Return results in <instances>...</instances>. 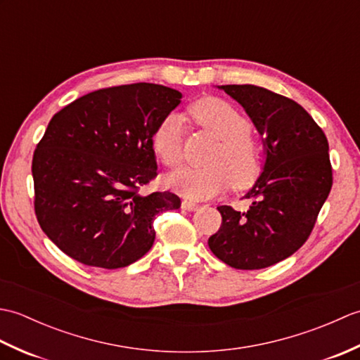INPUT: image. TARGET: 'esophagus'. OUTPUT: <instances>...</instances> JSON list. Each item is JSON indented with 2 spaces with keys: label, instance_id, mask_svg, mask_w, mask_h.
I'll use <instances>...</instances> for the list:
<instances>
[{
  "label": "esophagus",
  "instance_id": "1",
  "mask_svg": "<svg viewBox=\"0 0 360 360\" xmlns=\"http://www.w3.org/2000/svg\"><path fill=\"white\" fill-rule=\"evenodd\" d=\"M181 207L184 209V210H188V212H195V210L200 209V205H198L196 202L184 200V201H182V204H181Z\"/></svg>",
  "mask_w": 360,
  "mask_h": 360
}]
</instances>
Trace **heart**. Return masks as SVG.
Segmentation results:
<instances>
[{"instance_id":"heart-1","label":"heart","mask_w":360,"mask_h":360,"mask_svg":"<svg viewBox=\"0 0 360 360\" xmlns=\"http://www.w3.org/2000/svg\"><path fill=\"white\" fill-rule=\"evenodd\" d=\"M198 125L219 139L209 156V167L181 168L167 176V186L188 200H207L232 184L246 188L262 173L263 158L252 139V125L243 114L219 98H202L190 106ZM186 119L172 112L159 122L151 137L153 150L167 167H178L184 159Z\"/></svg>"}]
</instances>
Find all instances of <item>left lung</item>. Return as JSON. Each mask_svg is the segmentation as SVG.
<instances>
[{
  "instance_id": "1",
  "label": "left lung",
  "mask_w": 360,
  "mask_h": 360,
  "mask_svg": "<svg viewBox=\"0 0 360 360\" xmlns=\"http://www.w3.org/2000/svg\"><path fill=\"white\" fill-rule=\"evenodd\" d=\"M238 102L263 137L264 164L244 198L248 212L219 205L210 250L235 269H263L303 246L333 186L328 139L307 110L255 85L218 86Z\"/></svg>"
}]
</instances>
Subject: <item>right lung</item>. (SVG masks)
Listing matches in <instances>:
<instances>
[{"instance_id": "1", "label": "right lung", "mask_w": 360, "mask_h": 360, "mask_svg": "<svg viewBox=\"0 0 360 360\" xmlns=\"http://www.w3.org/2000/svg\"><path fill=\"white\" fill-rule=\"evenodd\" d=\"M179 91L133 83L94 91L58 111L32 159L35 215L79 263L119 269L155 243L153 221L179 196L139 188L158 174L151 137L181 103Z\"/></svg>"}]
</instances>
